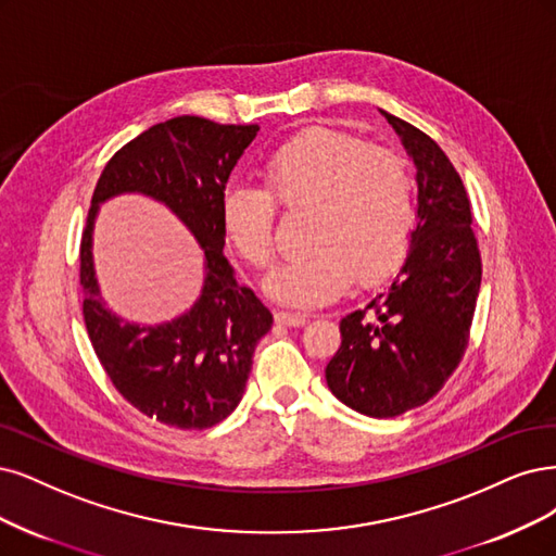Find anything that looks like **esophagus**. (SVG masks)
Instances as JSON below:
<instances>
[{
    "label": "esophagus",
    "instance_id": "obj_1",
    "mask_svg": "<svg viewBox=\"0 0 556 556\" xmlns=\"http://www.w3.org/2000/svg\"><path fill=\"white\" fill-rule=\"evenodd\" d=\"M276 321H278V324H285V327H303V324L308 321V315L278 311V313H276Z\"/></svg>",
    "mask_w": 556,
    "mask_h": 556
}]
</instances>
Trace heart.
<instances>
[{
  "label": "heart",
  "mask_w": 556,
  "mask_h": 556,
  "mask_svg": "<svg viewBox=\"0 0 556 556\" xmlns=\"http://www.w3.org/2000/svg\"><path fill=\"white\" fill-rule=\"evenodd\" d=\"M264 188L229 184L218 202L227 245L253 269L276 257L278 204L311 212L308 257L278 269L266 290L287 305L317 308L356 280L368 287L405 260L414 227V177L407 161L350 132L311 126L262 163Z\"/></svg>",
  "instance_id": "obj_1"
}]
</instances>
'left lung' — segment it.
Instances as JSON below:
<instances>
[{
    "mask_svg": "<svg viewBox=\"0 0 556 556\" xmlns=\"http://www.w3.org/2000/svg\"><path fill=\"white\" fill-rule=\"evenodd\" d=\"M384 117L416 165L418 223L389 290L342 317L327 366L331 393L372 418L400 416L442 391L467 350L483 274L457 169L424 130Z\"/></svg>",
    "mask_w": 556,
    "mask_h": 556,
    "instance_id": "1",
    "label": "left lung"
}]
</instances>
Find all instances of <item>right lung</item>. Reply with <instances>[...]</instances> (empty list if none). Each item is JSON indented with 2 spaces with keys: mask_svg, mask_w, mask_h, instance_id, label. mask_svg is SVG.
<instances>
[{
  "mask_svg": "<svg viewBox=\"0 0 556 556\" xmlns=\"http://www.w3.org/2000/svg\"><path fill=\"white\" fill-rule=\"evenodd\" d=\"M257 130V124H216L190 114L167 119L124 144L93 188L80 243L83 315L91 348L124 400L169 428L204 430L232 414L243 397L257 340L274 324L255 292L235 280L223 255L218 216L229 172ZM119 192H144L167 203L205 251L203 296L186 316L156 328L112 316L92 278L94 208Z\"/></svg>",
  "mask_w": 556,
  "mask_h": 556,
  "instance_id": "add662e5",
  "label": "right lung"
}]
</instances>
